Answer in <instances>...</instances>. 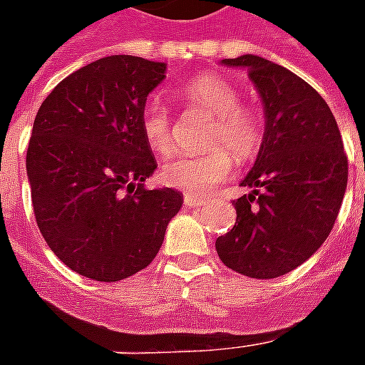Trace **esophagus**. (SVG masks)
I'll use <instances>...</instances> for the list:
<instances>
[{"label":"esophagus","mask_w":365,"mask_h":365,"mask_svg":"<svg viewBox=\"0 0 365 365\" xmlns=\"http://www.w3.org/2000/svg\"><path fill=\"white\" fill-rule=\"evenodd\" d=\"M183 203L187 207H203L207 203V199L197 197V195H190V193H187V195L183 197Z\"/></svg>","instance_id":"34e87169"}]
</instances>
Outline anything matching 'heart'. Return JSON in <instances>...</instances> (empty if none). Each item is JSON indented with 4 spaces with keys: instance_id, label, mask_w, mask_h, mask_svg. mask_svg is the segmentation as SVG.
I'll list each match as a JSON object with an SVG mask.
<instances>
[{
    "instance_id": "1",
    "label": "heart",
    "mask_w": 365,
    "mask_h": 365,
    "mask_svg": "<svg viewBox=\"0 0 365 365\" xmlns=\"http://www.w3.org/2000/svg\"><path fill=\"white\" fill-rule=\"evenodd\" d=\"M182 96L195 107L215 117L209 135L213 150L205 154H175L162 164L160 175L175 190L205 195L229 180L235 170L233 152L238 160L254 156L262 143L258 115L240 107L238 90L221 76H199L185 83ZM140 130L152 150L166 154L174 146V125L168 107L160 99H148L140 111ZM231 151L229 153L228 150Z\"/></svg>"
}]
</instances>
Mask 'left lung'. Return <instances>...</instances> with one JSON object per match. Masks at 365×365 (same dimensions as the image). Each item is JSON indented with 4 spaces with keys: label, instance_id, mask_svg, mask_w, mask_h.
Returning a JSON list of instances; mask_svg holds the SVG:
<instances>
[{
    "label": "left lung",
    "instance_id": "1",
    "mask_svg": "<svg viewBox=\"0 0 365 365\" xmlns=\"http://www.w3.org/2000/svg\"><path fill=\"white\" fill-rule=\"evenodd\" d=\"M245 68L264 107V136L240 182L237 222L217 238L227 268L272 279L313 256L334 227L348 183V160L327 101L299 76L256 54L225 58Z\"/></svg>",
    "mask_w": 365,
    "mask_h": 365
}]
</instances>
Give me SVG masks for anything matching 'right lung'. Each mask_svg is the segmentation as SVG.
I'll use <instances>...</instances> for the list:
<instances>
[{
	"instance_id": "add662e5",
	"label": "right lung",
	"mask_w": 365,
	"mask_h": 365,
	"mask_svg": "<svg viewBox=\"0 0 365 365\" xmlns=\"http://www.w3.org/2000/svg\"><path fill=\"white\" fill-rule=\"evenodd\" d=\"M166 62L128 54L76 70L36 113L27 150L35 219L68 268L96 282L144 269L182 209L172 187L146 190L158 168L140 130Z\"/></svg>"
}]
</instances>
